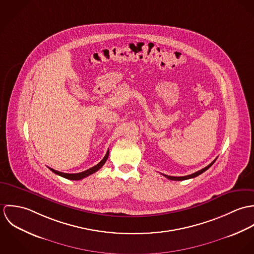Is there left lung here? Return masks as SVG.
<instances>
[{
	"mask_svg": "<svg viewBox=\"0 0 254 254\" xmlns=\"http://www.w3.org/2000/svg\"><path fill=\"white\" fill-rule=\"evenodd\" d=\"M216 160V159H215ZM215 160H213L209 165H207L206 167H204V168H202L201 170H199V171H197V172H195V173H192V174H190V175H188V176H182V177H175V176H168V175H164V174H162L164 177H166L167 179H169V180H173V181H183V180H188V179H191V178H194V177H196V176H198V175H200V174H202L203 172H205L208 168H210L211 166H212V164L215 162Z\"/></svg>",
	"mask_w": 254,
	"mask_h": 254,
	"instance_id": "obj_1",
	"label": "left lung"
}]
</instances>
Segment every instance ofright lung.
<instances>
[{
    "instance_id": "1",
    "label": "right lung",
    "mask_w": 254,
    "mask_h": 254,
    "mask_svg": "<svg viewBox=\"0 0 254 254\" xmlns=\"http://www.w3.org/2000/svg\"><path fill=\"white\" fill-rule=\"evenodd\" d=\"M109 150H108V151H107V154L105 155V157L102 159V161H101L100 163H98V164L95 165L94 167H92V168H90V169H88V170H86V171L80 172V173L68 174V173H63V172L57 171V170L52 169V168H50V169H51L54 173H56L57 175H60V176H62V177H64V178H65V179L75 180V181H76V180H81V179H83V178H85V177H87V176H89V175H91V174L97 172L99 169H101V168L103 167V165L106 163V161H107V159H108V157H109Z\"/></svg>"
}]
</instances>
